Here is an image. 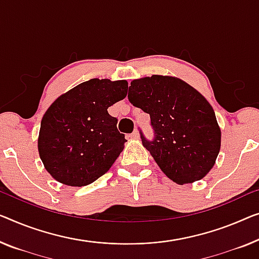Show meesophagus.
I'll return each mask as SVG.
<instances>
[{"label": "esophagus", "instance_id": "esophagus-1", "mask_svg": "<svg viewBox=\"0 0 259 259\" xmlns=\"http://www.w3.org/2000/svg\"><path fill=\"white\" fill-rule=\"evenodd\" d=\"M131 138H135V140H138L140 138V133H138V130H134V133L130 135Z\"/></svg>", "mask_w": 259, "mask_h": 259}]
</instances>
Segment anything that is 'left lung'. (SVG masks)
Returning <instances> with one entry per match:
<instances>
[{"label":"left lung","mask_w":259,"mask_h":259,"mask_svg":"<svg viewBox=\"0 0 259 259\" xmlns=\"http://www.w3.org/2000/svg\"><path fill=\"white\" fill-rule=\"evenodd\" d=\"M129 101L150 115L154 140L143 146L178 185L204 178L221 149V129L213 107L191 84L176 76H144L131 81Z\"/></svg>","instance_id":"8db88e82"}]
</instances>
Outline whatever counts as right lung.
<instances>
[{"mask_svg": "<svg viewBox=\"0 0 259 259\" xmlns=\"http://www.w3.org/2000/svg\"><path fill=\"white\" fill-rule=\"evenodd\" d=\"M126 94V80L91 79L53 101L38 136L39 157L53 179L81 187L111 167L126 140L107 109Z\"/></svg>", "mask_w": 259, "mask_h": 259, "instance_id": "obj_1", "label": "right lung"}]
</instances>
